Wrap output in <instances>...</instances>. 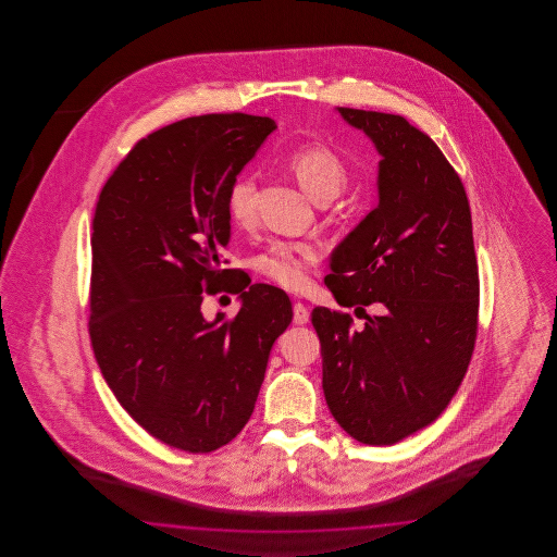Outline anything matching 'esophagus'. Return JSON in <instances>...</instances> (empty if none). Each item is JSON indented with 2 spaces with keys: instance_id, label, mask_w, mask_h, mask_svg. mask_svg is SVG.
I'll use <instances>...</instances> for the list:
<instances>
[{
  "instance_id": "esophagus-1",
  "label": "esophagus",
  "mask_w": 557,
  "mask_h": 557,
  "mask_svg": "<svg viewBox=\"0 0 557 557\" xmlns=\"http://www.w3.org/2000/svg\"><path fill=\"white\" fill-rule=\"evenodd\" d=\"M293 312H295V324H307L308 319H310V310H308L307 305H302V302H295V307H293Z\"/></svg>"
}]
</instances>
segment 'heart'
Listing matches in <instances>:
<instances>
[{
  "label": "heart",
  "instance_id": "obj_1",
  "mask_svg": "<svg viewBox=\"0 0 557 557\" xmlns=\"http://www.w3.org/2000/svg\"><path fill=\"white\" fill-rule=\"evenodd\" d=\"M286 166L314 201L334 199L346 185L343 159L322 143H305L286 157ZM226 214L231 223L249 231L257 223V181L250 173L238 175L226 190ZM322 261V249L310 240H273L255 257L257 273L271 283L302 293Z\"/></svg>",
  "mask_w": 557,
  "mask_h": 557
}]
</instances>
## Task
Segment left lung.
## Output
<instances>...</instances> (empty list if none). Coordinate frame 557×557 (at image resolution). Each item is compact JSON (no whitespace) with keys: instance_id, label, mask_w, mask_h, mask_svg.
I'll list each match as a JSON object with an SVG mask.
<instances>
[{"instance_id":"8db88e82","label":"left lung","mask_w":557,"mask_h":557,"mask_svg":"<svg viewBox=\"0 0 557 557\" xmlns=\"http://www.w3.org/2000/svg\"><path fill=\"white\" fill-rule=\"evenodd\" d=\"M338 111L382 154L380 202L334 250L324 283L341 307L380 312L355 329L343 310H312L322 391L348 436L392 446L446 410L470 367L480 308L472 213L462 178L424 131L403 115Z\"/></svg>"}]
</instances>
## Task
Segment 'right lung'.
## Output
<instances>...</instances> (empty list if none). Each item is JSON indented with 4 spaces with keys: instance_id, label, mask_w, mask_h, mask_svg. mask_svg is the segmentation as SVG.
I'll return each mask as SVG.
<instances>
[{
    "instance_id": "right-lung-1",
    "label": "right lung",
    "mask_w": 557,
    "mask_h": 557,
    "mask_svg": "<svg viewBox=\"0 0 557 557\" xmlns=\"http://www.w3.org/2000/svg\"><path fill=\"white\" fill-rule=\"evenodd\" d=\"M274 127L245 113L175 121L131 147L95 205V360L127 414L177 450L207 454L237 436L293 320L284 290L249 284L225 257L226 190ZM214 294L244 307L207 321L201 300Z\"/></svg>"
}]
</instances>
